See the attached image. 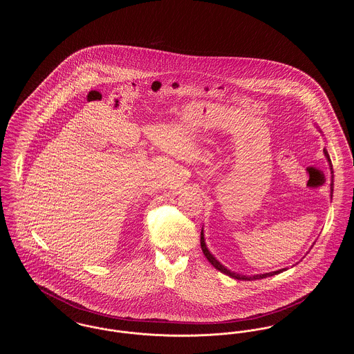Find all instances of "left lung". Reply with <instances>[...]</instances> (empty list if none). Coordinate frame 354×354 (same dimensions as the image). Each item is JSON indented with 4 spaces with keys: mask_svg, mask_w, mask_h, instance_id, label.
I'll use <instances>...</instances> for the list:
<instances>
[{
    "mask_svg": "<svg viewBox=\"0 0 354 354\" xmlns=\"http://www.w3.org/2000/svg\"><path fill=\"white\" fill-rule=\"evenodd\" d=\"M324 155H325L326 159H328V163H329V167H330V174H332V178H330V198H332V196H333V195H332V194H333V169H332V162H330V158H329V153L326 151V149H324ZM201 245H202V251L203 253H204V256L207 257V260H208L216 270L223 272L224 274H227V276H230V277H232V279H236V280H245V281H248V280H259V279H266V277H270V276H274V274L281 273L283 270H286V268H283V270L268 272V273H263V274H253V276L239 274V273H235V272H232V270H227L223 264H220L219 261L214 257V254L208 251V248H207V245H205L203 230L202 234H201ZM312 247H313V245H312Z\"/></svg>",
    "mask_w": 354,
    "mask_h": 354,
    "instance_id": "8db88e82",
    "label": "left lung"
}]
</instances>
